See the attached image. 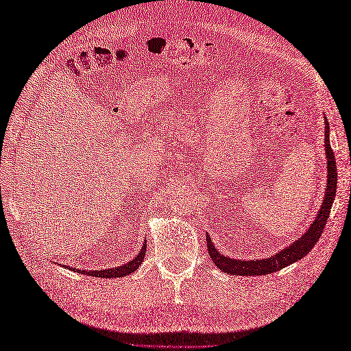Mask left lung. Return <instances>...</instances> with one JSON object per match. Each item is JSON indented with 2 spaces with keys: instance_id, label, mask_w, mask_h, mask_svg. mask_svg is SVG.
Listing matches in <instances>:
<instances>
[{
  "instance_id": "8db88e82",
  "label": "left lung",
  "mask_w": 351,
  "mask_h": 351,
  "mask_svg": "<svg viewBox=\"0 0 351 351\" xmlns=\"http://www.w3.org/2000/svg\"><path fill=\"white\" fill-rule=\"evenodd\" d=\"M326 121V134H324V147H326V158H327V185H326V196L323 200L322 210L318 211L315 220L312 221L311 228L304 232L299 240L288 245L287 249L276 253L271 258L267 259H252V261H243V259H232L225 255H220L217 249L214 247L210 237L206 235V245L208 253L213 259V263L217 265L221 271L234 276H261V274H270L280 270V268L287 267L289 264L300 261L303 256H306L314 247L315 243L319 240V237L324 232V226L329 219V214L332 210V204L337 195V184H338V173H337V161H335V154L332 151L330 140H329V126Z\"/></svg>"
}]
</instances>
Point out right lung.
I'll list each match as a JSON object with an SVG mask.
<instances>
[{
    "label": "right lung",
    "instance_id": "1",
    "mask_svg": "<svg viewBox=\"0 0 351 351\" xmlns=\"http://www.w3.org/2000/svg\"><path fill=\"white\" fill-rule=\"evenodd\" d=\"M145 255H146V243L143 244V247H141L138 255L132 261H130L128 264H122L121 267H116V268H108V270H95V271L80 270V271L83 274H92L95 278H123V276H128L130 273L137 270L138 265L141 264V261L145 259Z\"/></svg>",
    "mask_w": 351,
    "mask_h": 351
}]
</instances>
